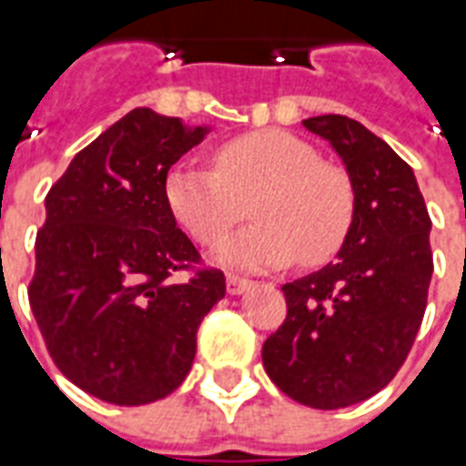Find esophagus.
<instances>
[{"mask_svg":"<svg viewBox=\"0 0 466 466\" xmlns=\"http://www.w3.org/2000/svg\"><path fill=\"white\" fill-rule=\"evenodd\" d=\"M252 287V279H244L237 274H227V292L229 294H242Z\"/></svg>","mask_w":466,"mask_h":466,"instance_id":"34e87169","label":"esophagus"}]
</instances>
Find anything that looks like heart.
<instances>
[{"label":"heart","instance_id":"1","mask_svg":"<svg viewBox=\"0 0 466 466\" xmlns=\"http://www.w3.org/2000/svg\"><path fill=\"white\" fill-rule=\"evenodd\" d=\"M174 219L204 247L219 244L254 202L252 229L219 249L234 267H282L302 254L322 264L339 252L354 222L350 177L282 129L234 137L214 149V167H177L164 184Z\"/></svg>","mask_w":466,"mask_h":466}]
</instances>
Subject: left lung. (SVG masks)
Listing matches in <instances>:
<instances>
[{
  "label": "left lung",
  "instance_id": "1",
  "mask_svg": "<svg viewBox=\"0 0 466 466\" xmlns=\"http://www.w3.org/2000/svg\"><path fill=\"white\" fill-rule=\"evenodd\" d=\"M302 124L342 157L354 222L337 262L282 287L287 317L262 361L294 401L339 410L384 390L410 354L434 269L431 219L410 164L364 124L342 115Z\"/></svg>",
  "mask_w": 466,
  "mask_h": 466
}]
</instances>
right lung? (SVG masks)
<instances>
[{
	"mask_svg": "<svg viewBox=\"0 0 466 466\" xmlns=\"http://www.w3.org/2000/svg\"><path fill=\"white\" fill-rule=\"evenodd\" d=\"M204 134L137 106L46 194L29 307L59 371L96 400L137 407L172 394L224 297V274L202 267L164 197L172 164ZM179 271L190 279L177 283Z\"/></svg>",
	"mask_w": 466,
	"mask_h": 466,
	"instance_id": "1",
	"label": "right lung"
}]
</instances>
